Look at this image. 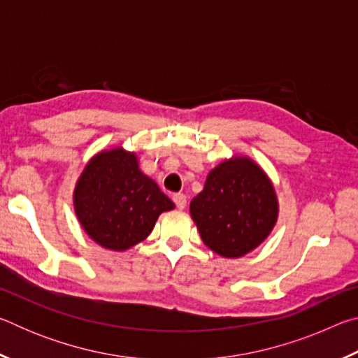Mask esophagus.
<instances>
[{
    "label": "esophagus",
    "instance_id": "obj_1",
    "mask_svg": "<svg viewBox=\"0 0 358 358\" xmlns=\"http://www.w3.org/2000/svg\"><path fill=\"white\" fill-rule=\"evenodd\" d=\"M173 202H175V205H177V208H180V210H183L185 207H186V202H187V199H186V196L185 194H181V192H178V194H173Z\"/></svg>",
    "mask_w": 358,
    "mask_h": 358
}]
</instances>
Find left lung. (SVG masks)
<instances>
[{
	"label": "left lung",
	"mask_w": 358,
	"mask_h": 358,
	"mask_svg": "<svg viewBox=\"0 0 358 358\" xmlns=\"http://www.w3.org/2000/svg\"><path fill=\"white\" fill-rule=\"evenodd\" d=\"M189 210L203 243L224 257L245 256L257 248L278 217L273 186L248 157L213 169Z\"/></svg>",
	"instance_id": "8db88e82"
}]
</instances>
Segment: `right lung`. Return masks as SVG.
Wrapping results in <instances>:
<instances>
[{
	"mask_svg": "<svg viewBox=\"0 0 358 358\" xmlns=\"http://www.w3.org/2000/svg\"><path fill=\"white\" fill-rule=\"evenodd\" d=\"M173 207L159 186L138 171L136 155L121 148L94 156L74 192V208L85 232L113 251L141 243L157 216Z\"/></svg>",
	"mask_w": 358,
	"mask_h": 358,
	"instance_id": "obj_1",
	"label": "right lung"
}]
</instances>
